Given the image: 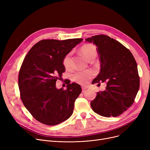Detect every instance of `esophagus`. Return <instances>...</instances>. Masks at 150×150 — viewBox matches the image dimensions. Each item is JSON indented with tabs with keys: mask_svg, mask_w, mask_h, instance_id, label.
I'll return each instance as SVG.
<instances>
[{
	"mask_svg": "<svg viewBox=\"0 0 150 150\" xmlns=\"http://www.w3.org/2000/svg\"><path fill=\"white\" fill-rule=\"evenodd\" d=\"M81 88H82L83 91H84L85 89H88V86H81Z\"/></svg>",
	"mask_w": 150,
	"mask_h": 150,
	"instance_id": "esophagus-1",
	"label": "esophagus"
}]
</instances>
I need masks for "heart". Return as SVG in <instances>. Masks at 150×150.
I'll list each match as a JSON object with an SVG mask.
<instances>
[{
    "label": "heart",
    "instance_id": "1",
    "mask_svg": "<svg viewBox=\"0 0 150 150\" xmlns=\"http://www.w3.org/2000/svg\"><path fill=\"white\" fill-rule=\"evenodd\" d=\"M80 51L88 61H89L92 58H96L97 57V50L95 46L93 45H84L81 47ZM71 57H72V53L70 52L63 58V65L67 69H70L71 67V65H72V58ZM93 72L92 70L77 72L72 75V80L78 83L84 84L88 83V80L93 76Z\"/></svg>",
    "mask_w": 150,
    "mask_h": 150
}]
</instances>
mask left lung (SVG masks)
Listing matches in <instances>:
<instances>
[{
    "label": "left lung",
    "mask_w": 150,
    "mask_h": 150,
    "mask_svg": "<svg viewBox=\"0 0 150 150\" xmlns=\"http://www.w3.org/2000/svg\"><path fill=\"white\" fill-rule=\"evenodd\" d=\"M86 41L97 47L100 61V72L92 84L106 83V89L91 102V108L101 116H119L132 105L139 89L136 61L128 49L108 36L96 35Z\"/></svg>",
    "instance_id": "8db88e82"
}]
</instances>
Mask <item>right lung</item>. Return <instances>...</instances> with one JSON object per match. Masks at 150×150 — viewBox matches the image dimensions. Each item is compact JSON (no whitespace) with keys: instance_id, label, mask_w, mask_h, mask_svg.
Instances as JSON below:
<instances>
[{"instance_id":"add662e5","label":"right lung","mask_w":150,"mask_h":150,"mask_svg":"<svg viewBox=\"0 0 150 150\" xmlns=\"http://www.w3.org/2000/svg\"><path fill=\"white\" fill-rule=\"evenodd\" d=\"M83 40L44 39L26 55L19 71V88L23 105L38 122L56 125L72 115L81 86L69 83L63 90L57 88L56 81L65 72L63 58Z\"/></svg>"}]
</instances>
